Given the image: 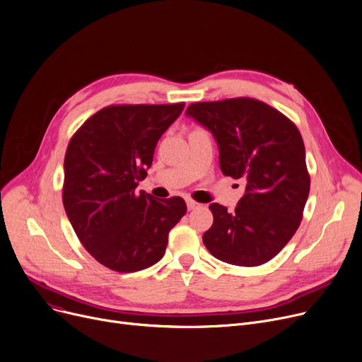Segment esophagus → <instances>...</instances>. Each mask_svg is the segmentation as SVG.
Listing matches in <instances>:
<instances>
[{
    "mask_svg": "<svg viewBox=\"0 0 362 362\" xmlns=\"http://www.w3.org/2000/svg\"><path fill=\"white\" fill-rule=\"evenodd\" d=\"M186 206H187V210H195V208L201 206V204L195 202L194 199H186Z\"/></svg>",
    "mask_w": 362,
    "mask_h": 362,
    "instance_id": "1",
    "label": "esophagus"
}]
</instances>
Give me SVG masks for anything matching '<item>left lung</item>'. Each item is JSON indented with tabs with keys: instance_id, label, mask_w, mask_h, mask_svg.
Returning <instances> with one entry per match:
<instances>
[{
	"instance_id": "obj_1",
	"label": "left lung",
	"mask_w": 362,
	"mask_h": 362,
	"mask_svg": "<svg viewBox=\"0 0 362 362\" xmlns=\"http://www.w3.org/2000/svg\"><path fill=\"white\" fill-rule=\"evenodd\" d=\"M213 133L224 176L242 179L233 213L211 204L214 221L204 245L217 259L255 267L274 258L298 230L310 194L305 146L298 127L251 98L195 103L186 110Z\"/></svg>"
}]
</instances>
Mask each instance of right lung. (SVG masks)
I'll return each mask as SVG.
<instances>
[{"label": "right lung", "mask_w": 362, "mask_h": 362, "mask_svg": "<svg viewBox=\"0 0 362 362\" xmlns=\"http://www.w3.org/2000/svg\"><path fill=\"white\" fill-rule=\"evenodd\" d=\"M183 108L185 103L105 107L70 139L64 210L85 250L114 272L133 273L158 262L168 232L186 213L179 197L136 192L158 139Z\"/></svg>", "instance_id": "1"}]
</instances>
